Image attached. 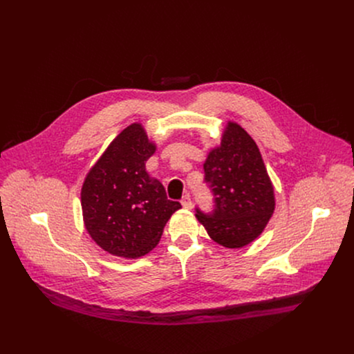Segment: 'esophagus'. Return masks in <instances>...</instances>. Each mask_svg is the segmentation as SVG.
I'll use <instances>...</instances> for the list:
<instances>
[{"label":"esophagus","mask_w":354,"mask_h":354,"mask_svg":"<svg viewBox=\"0 0 354 354\" xmlns=\"http://www.w3.org/2000/svg\"><path fill=\"white\" fill-rule=\"evenodd\" d=\"M182 206H183V209H187V210H190V209L193 207L190 194H185V196H183V198H182Z\"/></svg>","instance_id":"obj_1"}]
</instances>
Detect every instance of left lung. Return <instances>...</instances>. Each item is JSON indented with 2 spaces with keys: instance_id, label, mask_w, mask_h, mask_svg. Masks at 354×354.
<instances>
[{
  "instance_id": "1",
  "label": "left lung",
  "mask_w": 354,
  "mask_h": 354,
  "mask_svg": "<svg viewBox=\"0 0 354 354\" xmlns=\"http://www.w3.org/2000/svg\"><path fill=\"white\" fill-rule=\"evenodd\" d=\"M214 194V210L196 209L210 238L231 249L255 241L274 212V189L257 142L239 124L228 122L221 144L203 165Z\"/></svg>"
}]
</instances>
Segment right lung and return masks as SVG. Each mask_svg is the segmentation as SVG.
Masks as SVG:
<instances>
[{"instance_id": "add662e5", "label": "right lung", "mask_w": 354, "mask_h": 354, "mask_svg": "<svg viewBox=\"0 0 354 354\" xmlns=\"http://www.w3.org/2000/svg\"><path fill=\"white\" fill-rule=\"evenodd\" d=\"M144 127H126L89 169L82 189L84 224L111 255L127 259L153 250L171 216L182 206L168 200L162 183L145 171L156 153Z\"/></svg>"}]
</instances>
